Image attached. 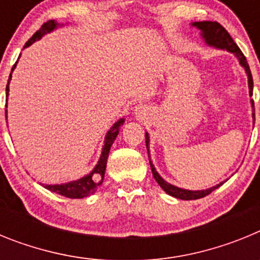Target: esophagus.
I'll return each mask as SVG.
<instances>
[{"mask_svg": "<svg viewBox=\"0 0 260 260\" xmlns=\"http://www.w3.org/2000/svg\"><path fill=\"white\" fill-rule=\"evenodd\" d=\"M142 108H143V107H137V108H135V113L141 114L142 113Z\"/></svg>", "mask_w": 260, "mask_h": 260, "instance_id": "obj_1", "label": "esophagus"}]
</instances>
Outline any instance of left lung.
<instances>
[{
	"instance_id": "1",
	"label": "left lung",
	"mask_w": 260,
	"mask_h": 260,
	"mask_svg": "<svg viewBox=\"0 0 260 260\" xmlns=\"http://www.w3.org/2000/svg\"><path fill=\"white\" fill-rule=\"evenodd\" d=\"M191 26L197 27V28L201 31V35L203 38L204 43L208 45V47H213L216 49H222L226 50V52L233 53L234 56L237 57V59L240 61V65L245 69V73L247 75V82H249V93L250 96H252V75L251 71H250L249 63L246 61V57L243 56L241 49L238 48V45L234 43V40L232 39V36L229 35L228 31L224 28V27L217 22H211V20H204V22H194L191 23ZM251 107H252V122L255 121V110H254V102L251 100ZM146 146L147 151H148V157H150V164H151V171H152L153 178L156 180V182L160 185L162 190H164L167 194L172 195L177 199H182V201H192V199H199L203 198L206 195L211 194L213 190H216L220 185H222L224 182H220L219 185L212 186L210 189L206 190H186L181 189V187H177V186L172 185V183L167 182V181L162 178L160 174L156 172L155 165L151 161L150 156V150H148V146H150V135L148 133H146Z\"/></svg>"
}]
</instances>
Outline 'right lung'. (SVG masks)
<instances>
[{
    "label": "right lung",
    "mask_w": 260,
    "mask_h": 260,
    "mask_svg": "<svg viewBox=\"0 0 260 260\" xmlns=\"http://www.w3.org/2000/svg\"><path fill=\"white\" fill-rule=\"evenodd\" d=\"M61 26H63V24H58L56 20H48L47 23H44V24L41 26V28L39 29V31H36L35 34L32 35V38L27 41L24 48L29 47V45L34 44L35 41L40 40L44 35L54 31V29L58 28V27ZM17 62H15V65H14L13 69H11V73H13L15 66H17ZM11 73H10V77H9L8 86H6V98H9V84H10ZM6 107H8V105H6ZM5 116L8 117V110L5 112ZM123 122H125V118H119L118 121H117V122L109 128V132H108L107 135H105L104 146H103L102 155H100L98 164L95 165V168H93L92 171L89 172L88 174H86V176H83L82 178H79V180L77 181H70V182L59 183V185H44L45 189L50 190V191L53 192H56V194L62 195V197H66V198H73V199H80L93 194V192L98 190L99 186L103 183V180H104L105 169H107V160H108V156H109L110 147H112L114 139H116L117 135H118L119 128H121V126L123 125Z\"/></svg>",
    "instance_id": "right-lung-1"
}]
</instances>
